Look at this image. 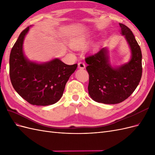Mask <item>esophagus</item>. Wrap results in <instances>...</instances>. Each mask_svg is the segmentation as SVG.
Wrapping results in <instances>:
<instances>
[{"label":"esophagus","mask_w":155,"mask_h":155,"mask_svg":"<svg viewBox=\"0 0 155 155\" xmlns=\"http://www.w3.org/2000/svg\"><path fill=\"white\" fill-rule=\"evenodd\" d=\"M85 68V64L83 62H79L78 63V68L79 69H84Z\"/></svg>","instance_id":"obj_1"}]
</instances>
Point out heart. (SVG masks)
I'll use <instances>...</instances> for the list:
<instances>
[{
    "mask_svg": "<svg viewBox=\"0 0 155 155\" xmlns=\"http://www.w3.org/2000/svg\"><path fill=\"white\" fill-rule=\"evenodd\" d=\"M92 36L91 34H85L75 38L70 43L73 48H79L84 47L91 43Z\"/></svg>",
    "mask_w": 155,
    "mask_h": 155,
    "instance_id": "1",
    "label": "heart"
}]
</instances>
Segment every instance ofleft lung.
<instances>
[{
  "mask_svg": "<svg viewBox=\"0 0 155 155\" xmlns=\"http://www.w3.org/2000/svg\"><path fill=\"white\" fill-rule=\"evenodd\" d=\"M119 25L121 35L124 36L130 48L128 61L112 66L106 47L85 58L89 74L88 94L97 103L116 104L124 101L132 94L142 78L141 49L129 28Z\"/></svg>",
  "mask_w": 155,
  "mask_h": 155,
  "instance_id": "8db88e82",
  "label": "left lung"
}]
</instances>
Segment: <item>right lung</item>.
Listing matches in <instances>:
<instances>
[{
  "instance_id": "obj_1",
  "label": "right lung",
  "mask_w": 155,
  "mask_h": 155,
  "mask_svg": "<svg viewBox=\"0 0 155 155\" xmlns=\"http://www.w3.org/2000/svg\"><path fill=\"white\" fill-rule=\"evenodd\" d=\"M31 26L21 33L11 50V82L15 91L29 104L53 105L62 97L65 85L78 64H66L58 58L44 63L30 60L25 54L23 43Z\"/></svg>"
}]
</instances>
